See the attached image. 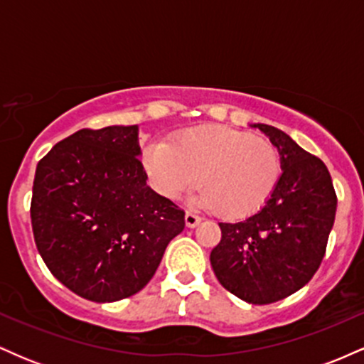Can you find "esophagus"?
<instances>
[{"instance_id":"34e87169","label":"esophagus","mask_w":364,"mask_h":364,"mask_svg":"<svg viewBox=\"0 0 364 364\" xmlns=\"http://www.w3.org/2000/svg\"><path fill=\"white\" fill-rule=\"evenodd\" d=\"M200 217L198 215H195V214H191V212H186L185 214V224H186V228H190V229H193V228H196V225L200 224Z\"/></svg>"}]
</instances>
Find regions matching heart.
I'll return each instance as SVG.
<instances>
[{"mask_svg":"<svg viewBox=\"0 0 364 364\" xmlns=\"http://www.w3.org/2000/svg\"><path fill=\"white\" fill-rule=\"evenodd\" d=\"M141 164L159 195L176 200L190 190L195 207L217 210L225 219H243L265 205L281 178V157L272 141L240 129L205 124L152 141Z\"/></svg>","mask_w":364,"mask_h":364,"instance_id":"1","label":"heart"}]
</instances>
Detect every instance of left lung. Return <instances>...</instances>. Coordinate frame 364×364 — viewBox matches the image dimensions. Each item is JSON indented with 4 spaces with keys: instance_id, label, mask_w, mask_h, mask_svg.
Listing matches in <instances>:
<instances>
[{
    "instance_id": "left-lung-1",
    "label": "left lung",
    "mask_w": 364,
    "mask_h": 364,
    "mask_svg": "<svg viewBox=\"0 0 364 364\" xmlns=\"http://www.w3.org/2000/svg\"><path fill=\"white\" fill-rule=\"evenodd\" d=\"M281 156L282 174L260 210L219 223L210 252L214 274L229 292L252 304H270L310 282L318 270L336 220L337 196L327 166L282 129L252 123Z\"/></svg>"
}]
</instances>
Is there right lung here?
Masks as SVG:
<instances>
[{"mask_svg":"<svg viewBox=\"0 0 364 364\" xmlns=\"http://www.w3.org/2000/svg\"><path fill=\"white\" fill-rule=\"evenodd\" d=\"M139 124L80 129L37 164L32 229L63 286L95 303L136 294L156 274L185 212L147 185Z\"/></svg>","mask_w":364,"mask_h":364,"instance_id":"1","label":"right lung"}]
</instances>
